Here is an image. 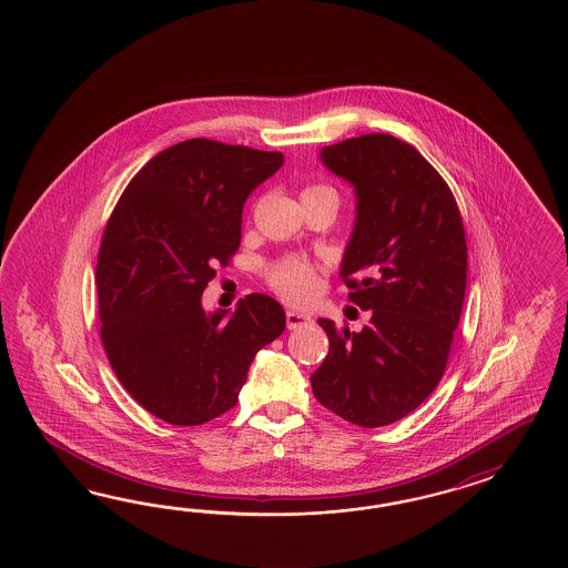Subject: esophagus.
Segmentation results:
<instances>
[{
	"label": "esophagus",
	"mask_w": 568,
	"mask_h": 568,
	"mask_svg": "<svg viewBox=\"0 0 568 568\" xmlns=\"http://www.w3.org/2000/svg\"><path fill=\"white\" fill-rule=\"evenodd\" d=\"M310 323H312V316H308V314L287 310V328H297L302 325H310Z\"/></svg>",
	"instance_id": "1"
}]
</instances>
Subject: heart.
Instances as JSON below:
<instances>
[{
	"label": "heart",
	"instance_id": "b5f03b06",
	"mask_svg": "<svg viewBox=\"0 0 568 568\" xmlns=\"http://www.w3.org/2000/svg\"><path fill=\"white\" fill-rule=\"evenodd\" d=\"M316 193H333V190H328L325 185H312L302 191V195H316ZM266 276L271 287L287 302H308L318 290L316 268L306 260H278L268 268Z\"/></svg>",
	"mask_w": 568,
	"mask_h": 568
}]
</instances>
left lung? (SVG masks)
<instances>
[{"instance_id":"obj_1","label":"left lung","mask_w":568,"mask_h":568,"mask_svg":"<svg viewBox=\"0 0 568 568\" xmlns=\"http://www.w3.org/2000/svg\"><path fill=\"white\" fill-rule=\"evenodd\" d=\"M321 160L356 191L339 275L371 323L354 333L318 318L328 354L310 383L331 413L373 429L414 413L444 377L465 304V224L442 174L402 139H345Z\"/></svg>"}]
</instances>
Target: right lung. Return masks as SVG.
<instances>
[{"mask_svg": "<svg viewBox=\"0 0 568 568\" xmlns=\"http://www.w3.org/2000/svg\"><path fill=\"white\" fill-rule=\"evenodd\" d=\"M285 158L187 139L131 179L103 231L95 266L103 349L122 387L164 423L191 427L237 404L250 364L285 331V310L250 293L206 314L216 264L240 250L247 195Z\"/></svg>", "mask_w": 568, "mask_h": 568, "instance_id": "1", "label": "right lung"}]
</instances>
